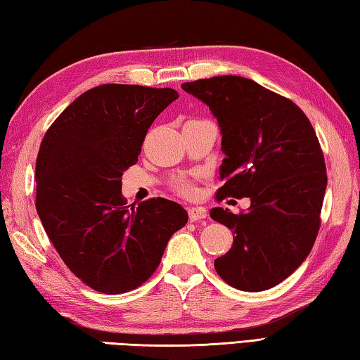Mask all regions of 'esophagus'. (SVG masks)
<instances>
[{
	"label": "esophagus",
	"mask_w": 360,
	"mask_h": 360,
	"mask_svg": "<svg viewBox=\"0 0 360 360\" xmlns=\"http://www.w3.org/2000/svg\"><path fill=\"white\" fill-rule=\"evenodd\" d=\"M188 218L190 221H201L207 218V210L204 207H188Z\"/></svg>",
	"instance_id": "esophagus-1"
}]
</instances>
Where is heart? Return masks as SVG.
Instances as JSON below:
<instances>
[{
	"mask_svg": "<svg viewBox=\"0 0 360 360\" xmlns=\"http://www.w3.org/2000/svg\"><path fill=\"white\" fill-rule=\"evenodd\" d=\"M174 187H176V190H178L181 195H184V196H192L193 192H195L192 181L186 179V178H181V179L176 181L174 182Z\"/></svg>",
	"mask_w": 360,
	"mask_h": 360,
	"instance_id": "heart-1",
	"label": "heart"
}]
</instances>
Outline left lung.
<instances>
[{
    "label": "left lung",
    "instance_id": "obj_1",
    "mask_svg": "<svg viewBox=\"0 0 360 360\" xmlns=\"http://www.w3.org/2000/svg\"><path fill=\"white\" fill-rule=\"evenodd\" d=\"M181 88L209 106L221 129L224 186L217 200L249 198L235 215L213 207L212 219L233 232L215 259L227 285L258 292L286 280L314 246L326 190V167L311 122L289 98L240 75H217Z\"/></svg>",
    "mask_w": 360,
    "mask_h": 360
}]
</instances>
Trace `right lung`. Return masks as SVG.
Returning a JSON list of instances; mask_svg holds the SVG:
<instances>
[{"label":"right lung","instance_id":"right-lung-1","mask_svg":"<svg viewBox=\"0 0 360 360\" xmlns=\"http://www.w3.org/2000/svg\"><path fill=\"white\" fill-rule=\"evenodd\" d=\"M179 94L108 83L79 96L46 131L35 164V207L70 271L103 294L136 289L188 221L178 202L127 204L122 174L150 125Z\"/></svg>","mask_w":360,"mask_h":360}]
</instances>
